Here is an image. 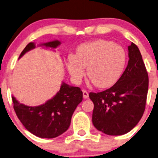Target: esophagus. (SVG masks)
I'll return each instance as SVG.
<instances>
[{
  "mask_svg": "<svg viewBox=\"0 0 158 158\" xmlns=\"http://www.w3.org/2000/svg\"><path fill=\"white\" fill-rule=\"evenodd\" d=\"M88 97H89L88 93H87V92L86 90H83V98H84L86 99V98H87Z\"/></svg>",
  "mask_w": 158,
  "mask_h": 158,
  "instance_id": "34e87169",
  "label": "esophagus"
}]
</instances>
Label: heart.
<instances>
[{
  "label": "heart",
  "mask_w": 158,
  "mask_h": 158,
  "mask_svg": "<svg viewBox=\"0 0 158 158\" xmlns=\"http://www.w3.org/2000/svg\"><path fill=\"white\" fill-rule=\"evenodd\" d=\"M125 49L117 44L99 39L79 46L77 55L68 57V69L71 79L79 83L85 75L95 87L106 88L117 82L126 64Z\"/></svg>",
  "instance_id": "obj_1"
}]
</instances>
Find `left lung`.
Wrapping results in <instances>:
<instances>
[{
	"instance_id": "left-lung-1",
	"label": "left lung",
	"mask_w": 158,
	"mask_h": 158,
	"mask_svg": "<svg viewBox=\"0 0 158 158\" xmlns=\"http://www.w3.org/2000/svg\"><path fill=\"white\" fill-rule=\"evenodd\" d=\"M129 60L119 80L101 93H89L94 103L93 123L110 135H123L137 125L145 110L149 77L135 44L128 46Z\"/></svg>"
}]
</instances>
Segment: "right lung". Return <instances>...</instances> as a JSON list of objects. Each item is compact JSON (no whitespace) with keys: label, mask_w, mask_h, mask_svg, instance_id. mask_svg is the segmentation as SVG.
<instances>
[{"label":"right lung","mask_w":158,"mask_h":158,"mask_svg":"<svg viewBox=\"0 0 158 158\" xmlns=\"http://www.w3.org/2000/svg\"><path fill=\"white\" fill-rule=\"evenodd\" d=\"M58 40L41 44L46 48L56 49L60 44ZM35 48L33 42L26 46L19 59L26 52ZM83 93L79 87L65 82L52 98L42 105L29 106L20 103L12 95L14 109L22 124L29 132L38 137L52 139L65 132L70 126L76 108L82 101Z\"/></svg>","instance_id":"right-lung-1"}]
</instances>
